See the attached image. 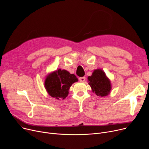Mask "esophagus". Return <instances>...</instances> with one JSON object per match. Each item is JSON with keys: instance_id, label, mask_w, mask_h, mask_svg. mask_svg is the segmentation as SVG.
<instances>
[{"instance_id": "esophagus-1", "label": "esophagus", "mask_w": 149, "mask_h": 149, "mask_svg": "<svg viewBox=\"0 0 149 149\" xmlns=\"http://www.w3.org/2000/svg\"><path fill=\"white\" fill-rule=\"evenodd\" d=\"M86 80V78L84 77H80L79 78V81L80 82H84Z\"/></svg>"}]
</instances>
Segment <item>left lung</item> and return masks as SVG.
Wrapping results in <instances>:
<instances>
[{"mask_svg":"<svg viewBox=\"0 0 149 149\" xmlns=\"http://www.w3.org/2000/svg\"><path fill=\"white\" fill-rule=\"evenodd\" d=\"M88 84L92 88V92L98 96H107L111 90V83L105 72L102 69H97L93 70L91 76H89Z\"/></svg>","mask_w":149,"mask_h":149,"instance_id":"8db88e82","label":"left lung"}]
</instances>
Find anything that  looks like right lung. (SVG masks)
I'll list each match as a JSON object with an SVG mask.
<instances>
[{"label":"right lung","instance_id":"1","mask_svg":"<svg viewBox=\"0 0 149 149\" xmlns=\"http://www.w3.org/2000/svg\"><path fill=\"white\" fill-rule=\"evenodd\" d=\"M77 81L78 79L74 74L59 69L46 76L45 87L51 97L63 100L68 95L71 85Z\"/></svg>","mask_w":149,"mask_h":149}]
</instances>
